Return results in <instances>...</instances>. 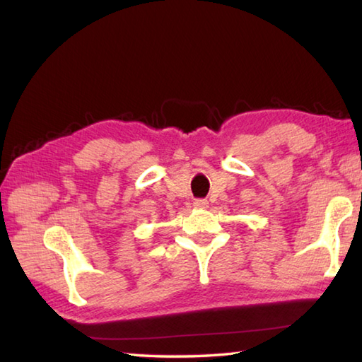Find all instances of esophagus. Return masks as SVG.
Returning <instances> with one entry per match:
<instances>
[{"label": "esophagus", "instance_id": "obj_1", "mask_svg": "<svg viewBox=\"0 0 362 362\" xmlns=\"http://www.w3.org/2000/svg\"><path fill=\"white\" fill-rule=\"evenodd\" d=\"M194 206L196 209H206V206H209V201H206V199H196Z\"/></svg>", "mask_w": 362, "mask_h": 362}]
</instances>
